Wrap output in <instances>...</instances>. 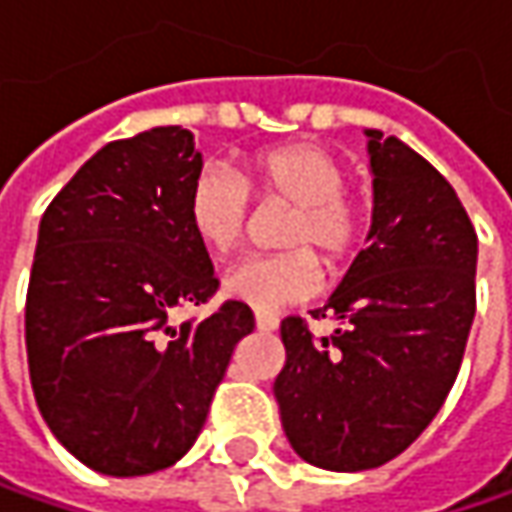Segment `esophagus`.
I'll use <instances>...</instances> for the list:
<instances>
[{"label": "esophagus", "instance_id": "1", "mask_svg": "<svg viewBox=\"0 0 512 512\" xmlns=\"http://www.w3.org/2000/svg\"><path fill=\"white\" fill-rule=\"evenodd\" d=\"M255 321L260 332H275V329L280 326V318L278 315H272V312H257Z\"/></svg>", "mask_w": 512, "mask_h": 512}]
</instances>
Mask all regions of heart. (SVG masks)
<instances>
[{
  "label": "heart",
  "mask_w": 512,
  "mask_h": 512,
  "mask_svg": "<svg viewBox=\"0 0 512 512\" xmlns=\"http://www.w3.org/2000/svg\"><path fill=\"white\" fill-rule=\"evenodd\" d=\"M346 180L344 160L315 143L260 148L246 157L243 180L229 168H200L186 194V220L200 246L214 255L240 249L249 226V191L266 206H292L280 232L286 252L237 263L223 278V295L257 312L312 298L321 286L314 255L326 266H341L369 232V203L346 189Z\"/></svg>",
  "instance_id": "obj_1"
}]
</instances>
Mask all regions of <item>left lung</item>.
Here are the masks:
<instances>
[{"label": "left lung", "instance_id": "left-lung-1", "mask_svg": "<svg viewBox=\"0 0 512 512\" xmlns=\"http://www.w3.org/2000/svg\"><path fill=\"white\" fill-rule=\"evenodd\" d=\"M375 174L369 246L309 323H280V421L303 461L358 473L401 456L456 384L476 318L478 237L453 186L421 154L367 131Z\"/></svg>", "mask_w": 512, "mask_h": 512}]
</instances>
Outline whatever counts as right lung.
<instances>
[{
  "instance_id": "1",
  "label": "right lung",
  "mask_w": 512,
  "mask_h": 512,
  "mask_svg": "<svg viewBox=\"0 0 512 512\" xmlns=\"http://www.w3.org/2000/svg\"><path fill=\"white\" fill-rule=\"evenodd\" d=\"M203 157L180 125L100 148L42 214L25 300L36 407L51 433L105 476H145L186 456L234 346L246 303L171 323L217 292L186 194Z\"/></svg>"
}]
</instances>
